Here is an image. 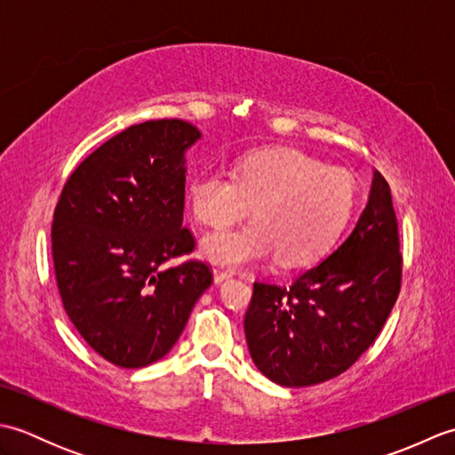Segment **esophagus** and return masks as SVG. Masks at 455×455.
<instances>
[{
    "instance_id": "obj_1",
    "label": "esophagus",
    "mask_w": 455,
    "mask_h": 455,
    "mask_svg": "<svg viewBox=\"0 0 455 455\" xmlns=\"http://www.w3.org/2000/svg\"><path fill=\"white\" fill-rule=\"evenodd\" d=\"M233 277V272H228V269H212V279H215V283L219 285V283H222V282H227V279H230Z\"/></svg>"
}]
</instances>
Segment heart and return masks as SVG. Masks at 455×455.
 Instances as JSON below:
<instances>
[{"mask_svg":"<svg viewBox=\"0 0 455 455\" xmlns=\"http://www.w3.org/2000/svg\"><path fill=\"white\" fill-rule=\"evenodd\" d=\"M352 203L354 181L344 170L293 148L246 154L235 178L212 172L188 183V205L201 225H233L255 205L254 222L201 240V256L222 267H244L275 254L283 266L311 262L344 227Z\"/></svg>","mask_w":455,"mask_h":455,"instance_id":"b5f03b06","label":"heart"}]
</instances>
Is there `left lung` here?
Returning a JSON list of instances; mask_svg holds the SVG:
<instances>
[{"label": "left lung", "instance_id": "1", "mask_svg": "<svg viewBox=\"0 0 455 455\" xmlns=\"http://www.w3.org/2000/svg\"><path fill=\"white\" fill-rule=\"evenodd\" d=\"M401 274L391 189L373 170L365 209L331 254L289 285L254 283L244 316L252 362L283 387H308L344 373L381 332Z\"/></svg>", "mask_w": 455, "mask_h": 455}]
</instances>
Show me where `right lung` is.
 Masks as SVG:
<instances>
[{
    "mask_svg": "<svg viewBox=\"0 0 455 455\" xmlns=\"http://www.w3.org/2000/svg\"><path fill=\"white\" fill-rule=\"evenodd\" d=\"M199 139L181 119L132 124L92 152L58 199L52 259L66 313L95 352L127 370L172 350L212 283L197 259L162 267L196 248L181 222L186 152Z\"/></svg>",
    "mask_w": 455,
    "mask_h": 455,
    "instance_id": "obj_1",
    "label": "right lung"
}]
</instances>
